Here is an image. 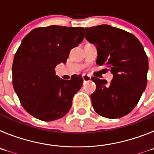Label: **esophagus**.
Masks as SVG:
<instances>
[{"instance_id": "esophagus-1", "label": "esophagus", "mask_w": 154, "mask_h": 154, "mask_svg": "<svg viewBox=\"0 0 154 154\" xmlns=\"http://www.w3.org/2000/svg\"><path fill=\"white\" fill-rule=\"evenodd\" d=\"M82 79H83L84 82H88L91 80V76H89V75L83 74L82 75Z\"/></svg>"}]
</instances>
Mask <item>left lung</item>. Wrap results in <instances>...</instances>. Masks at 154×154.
Instances as JSON below:
<instances>
[{
  "mask_svg": "<svg viewBox=\"0 0 154 154\" xmlns=\"http://www.w3.org/2000/svg\"><path fill=\"white\" fill-rule=\"evenodd\" d=\"M85 31L86 40L97 48L96 63L106 65L113 75L110 83L92 78L96 85L91 95L92 106L103 117L124 116L135 108L147 83L148 59L143 47L131 33L107 24Z\"/></svg>",
  "mask_w": 154,
  "mask_h": 154,
  "instance_id": "8db88e82",
  "label": "left lung"
}]
</instances>
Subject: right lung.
I'll return each mask as SVG.
<instances>
[{"label":"right lung","instance_id":"right-lung-1","mask_svg":"<svg viewBox=\"0 0 154 154\" xmlns=\"http://www.w3.org/2000/svg\"><path fill=\"white\" fill-rule=\"evenodd\" d=\"M84 37L83 28L51 25L33 29L22 40L14 58L12 83L23 108L34 117L53 121L71 109L83 79H62L55 68L66 62Z\"/></svg>","mask_w":154,"mask_h":154}]
</instances>
